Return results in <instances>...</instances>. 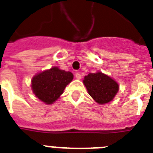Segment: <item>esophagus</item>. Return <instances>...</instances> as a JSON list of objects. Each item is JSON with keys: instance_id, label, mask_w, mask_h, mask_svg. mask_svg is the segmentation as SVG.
<instances>
[{"instance_id": "34e87169", "label": "esophagus", "mask_w": 153, "mask_h": 153, "mask_svg": "<svg viewBox=\"0 0 153 153\" xmlns=\"http://www.w3.org/2000/svg\"><path fill=\"white\" fill-rule=\"evenodd\" d=\"M75 76H76V79H80L81 77H82V76H81V75L79 74V73H76V74H75Z\"/></svg>"}]
</instances>
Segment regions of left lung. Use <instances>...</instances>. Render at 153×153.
Returning a JSON list of instances; mask_svg holds the SVG:
<instances>
[{"label":"left lung","instance_id":"obj_1","mask_svg":"<svg viewBox=\"0 0 153 153\" xmlns=\"http://www.w3.org/2000/svg\"><path fill=\"white\" fill-rule=\"evenodd\" d=\"M83 83L92 99L101 105L111 102L119 89L114 79L101 72L89 74L84 77Z\"/></svg>","mask_w":153,"mask_h":153}]
</instances>
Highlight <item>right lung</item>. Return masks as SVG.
I'll list each match as a JSON object with an SVG mask.
<instances>
[{
  "label": "right lung",
  "mask_w": 153,
  "mask_h": 153,
  "mask_svg": "<svg viewBox=\"0 0 153 153\" xmlns=\"http://www.w3.org/2000/svg\"><path fill=\"white\" fill-rule=\"evenodd\" d=\"M73 77L72 73L54 67L35 76L32 89L36 97L46 104H51L60 97Z\"/></svg>",
  "instance_id": "1"
}]
</instances>
